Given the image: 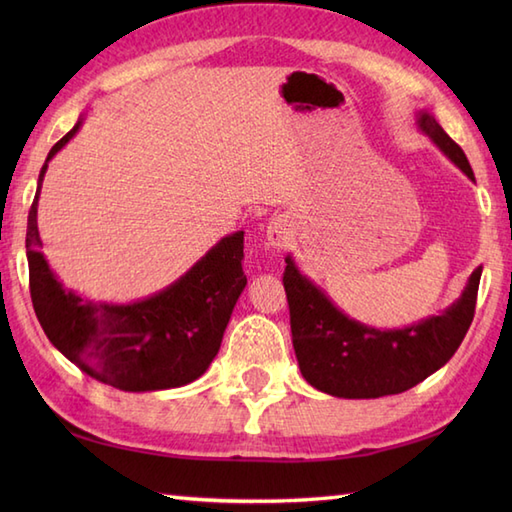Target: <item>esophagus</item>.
Wrapping results in <instances>:
<instances>
[{"label":"esophagus","instance_id":"1","mask_svg":"<svg viewBox=\"0 0 512 512\" xmlns=\"http://www.w3.org/2000/svg\"><path fill=\"white\" fill-rule=\"evenodd\" d=\"M288 239H290V235H288V228H286L284 222L275 220V222L268 224V228H266V244L270 248H284L288 244Z\"/></svg>","mask_w":512,"mask_h":512}]
</instances>
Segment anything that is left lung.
Listing matches in <instances>:
<instances>
[{
  "label": "left lung",
  "mask_w": 512,
  "mask_h": 512,
  "mask_svg": "<svg viewBox=\"0 0 512 512\" xmlns=\"http://www.w3.org/2000/svg\"><path fill=\"white\" fill-rule=\"evenodd\" d=\"M416 123L455 167L475 182L464 151L429 112ZM482 266H477L460 299L442 314L407 328L378 330L354 321L334 306L325 292L301 275L295 259L286 257L284 288L290 308L292 345L303 378L336 398H380L402 394L438 372L458 350L471 328Z\"/></svg>",
  "instance_id": "left-lung-1"
}]
</instances>
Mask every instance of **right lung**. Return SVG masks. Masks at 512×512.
<instances>
[{"label":"right lung","instance_id":"1","mask_svg":"<svg viewBox=\"0 0 512 512\" xmlns=\"http://www.w3.org/2000/svg\"><path fill=\"white\" fill-rule=\"evenodd\" d=\"M79 118L43 162L28 213L30 297L57 350L99 383L123 391H160L200 378L220 350L235 303L246 288L244 231L222 237L165 290L132 303L92 301L65 290L39 250L37 206L48 162L81 129Z\"/></svg>","mask_w":512,"mask_h":512}]
</instances>
